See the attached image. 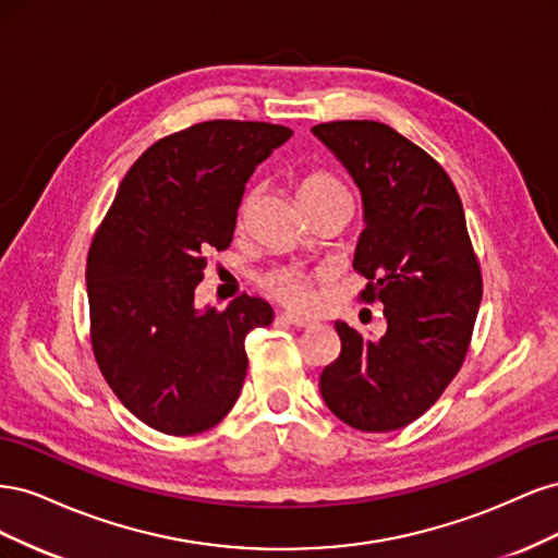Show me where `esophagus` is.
I'll use <instances>...</instances> for the list:
<instances>
[{
    "label": "esophagus",
    "mask_w": 558,
    "mask_h": 558,
    "mask_svg": "<svg viewBox=\"0 0 558 558\" xmlns=\"http://www.w3.org/2000/svg\"><path fill=\"white\" fill-rule=\"evenodd\" d=\"M281 318L286 320V324H291L295 328H312L314 320L312 318H305V316H298V314H291V312H283Z\"/></svg>",
    "instance_id": "1"
}]
</instances>
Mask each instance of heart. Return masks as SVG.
I'll return each mask as SVG.
<instances>
[{
  "instance_id": "heart-1",
  "label": "heart",
  "mask_w": 558,
  "mask_h": 558,
  "mask_svg": "<svg viewBox=\"0 0 558 558\" xmlns=\"http://www.w3.org/2000/svg\"><path fill=\"white\" fill-rule=\"evenodd\" d=\"M332 195H347V189L328 172H312L307 177H302L298 183L300 205H305V202H314V199L332 197ZM248 205H251V195L244 199L242 214L248 209ZM260 283L269 295L289 307H305L312 298L310 275L302 272V269H298V267L269 269Z\"/></svg>"
}]
</instances>
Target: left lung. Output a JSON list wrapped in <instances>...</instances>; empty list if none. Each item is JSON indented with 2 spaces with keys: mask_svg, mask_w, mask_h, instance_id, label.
I'll use <instances>...</instances> for the list:
<instances>
[{
  "mask_svg": "<svg viewBox=\"0 0 558 558\" xmlns=\"http://www.w3.org/2000/svg\"><path fill=\"white\" fill-rule=\"evenodd\" d=\"M344 165L363 199L353 267L361 298L381 302L386 332L369 340L335 320L342 351L320 373L328 410L365 433L412 424L442 396L468 353L482 272L461 197L424 148L377 121L312 128Z\"/></svg>",
  "mask_w": 558,
  "mask_h": 558,
  "instance_id": "left-lung-1",
  "label": "left lung"
}]
</instances>
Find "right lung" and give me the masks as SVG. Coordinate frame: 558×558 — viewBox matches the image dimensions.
<instances>
[{
  "label": "right lung",
  "mask_w": 558,
  "mask_h": 558,
  "mask_svg": "<svg viewBox=\"0 0 558 558\" xmlns=\"http://www.w3.org/2000/svg\"><path fill=\"white\" fill-rule=\"evenodd\" d=\"M293 130L207 121L170 134L130 167L88 253L90 340L125 408L167 435L214 428L246 377L244 340L272 307L240 295L197 307L207 253L230 246L244 185Z\"/></svg>",
  "instance_id": "add662e5"
}]
</instances>
